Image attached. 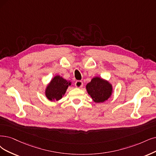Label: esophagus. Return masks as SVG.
<instances>
[{"mask_svg":"<svg viewBox=\"0 0 156 156\" xmlns=\"http://www.w3.org/2000/svg\"><path fill=\"white\" fill-rule=\"evenodd\" d=\"M75 86H76L77 88L82 87L83 86L82 81H81V80H77V81L75 82Z\"/></svg>","mask_w":156,"mask_h":156,"instance_id":"1","label":"esophagus"}]
</instances>
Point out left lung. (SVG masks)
<instances>
[{
    "label": "left lung",
    "mask_w": 156,
    "mask_h": 156,
    "mask_svg": "<svg viewBox=\"0 0 156 156\" xmlns=\"http://www.w3.org/2000/svg\"><path fill=\"white\" fill-rule=\"evenodd\" d=\"M88 94L95 103L107 100L112 93V86L108 81L100 77H94L86 85Z\"/></svg>",
    "instance_id": "8db88e82"
}]
</instances>
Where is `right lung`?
<instances>
[{
	"mask_svg": "<svg viewBox=\"0 0 156 156\" xmlns=\"http://www.w3.org/2000/svg\"><path fill=\"white\" fill-rule=\"evenodd\" d=\"M71 85L70 81H67L59 75H56L51 80L46 87L45 96L51 101H58L65 94L68 87Z\"/></svg>",
	"mask_w": 156,
	"mask_h": 156,
	"instance_id": "1",
	"label": "right lung"
}]
</instances>
